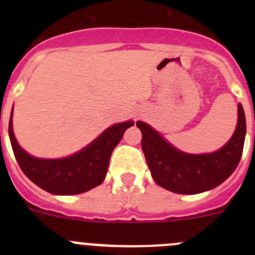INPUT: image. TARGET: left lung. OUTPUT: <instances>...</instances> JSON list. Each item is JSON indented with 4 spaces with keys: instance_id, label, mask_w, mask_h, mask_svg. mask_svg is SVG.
I'll return each mask as SVG.
<instances>
[{
    "instance_id": "8db88e82",
    "label": "left lung",
    "mask_w": 255,
    "mask_h": 255,
    "mask_svg": "<svg viewBox=\"0 0 255 255\" xmlns=\"http://www.w3.org/2000/svg\"><path fill=\"white\" fill-rule=\"evenodd\" d=\"M136 126L141 131V149L153 180L176 194H199L222 184L238 167L247 134L244 108L240 103L233 136L212 153L182 152L147 123L136 121Z\"/></svg>"
}]
</instances>
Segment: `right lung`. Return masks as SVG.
Wrapping results in <instances>:
<instances>
[{
    "label": "right lung",
    "instance_id": "add662e5",
    "mask_svg": "<svg viewBox=\"0 0 255 255\" xmlns=\"http://www.w3.org/2000/svg\"><path fill=\"white\" fill-rule=\"evenodd\" d=\"M13 111V108H12ZM12 111L8 124L11 147L22 172L40 189L55 195H75L101 185L106 177L112 150L134 121L115 124L92 143L64 158H38L17 143L12 129Z\"/></svg>",
    "mask_w": 255,
    "mask_h": 255
}]
</instances>
